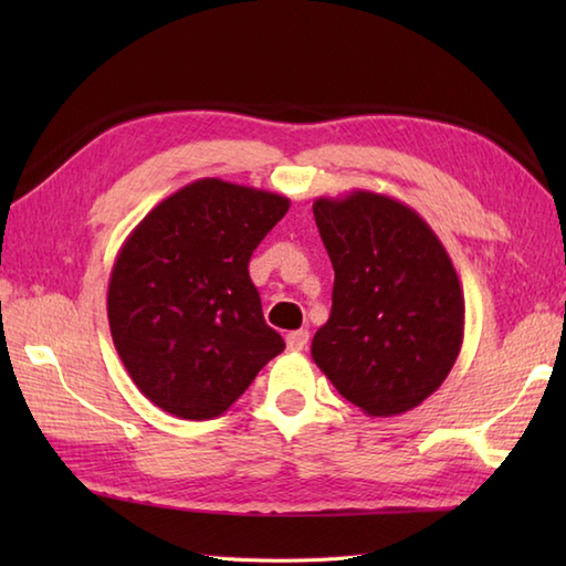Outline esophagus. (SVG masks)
Returning <instances> with one entry per match:
<instances>
[{"label":"esophagus","mask_w":566,"mask_h":566,"mask_svg":"<svg viewBox=\"0 0 566 566\" xmlns=\"http://www.w3.org/2000/svg\"><path fill=\"white\" fill-rule=\"evenodd\" d=\"M306 343H308V331H292L290 335H286V347L294 353L304 350Z\"/></svg>","instance_id":"34e87169"}]
</instances>
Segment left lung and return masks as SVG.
Segmentation results:
<instances>
[{"label": "left lung", "mask_w": 566, "mask_h": 566, "mask_svg": "<svg viewBox=\"0 0 566 566\" xmlns=\"http://www.w3.org/2000/svg\"><path fill=\"white\" fill-rule=\"evenodd\" d=\"M314 216L335 284L311 357L367 416L411 411L462 350L464 294L448 250L420 213L369 189L318 197Z\"/></svg>", "instance_id": "obj_1"}]
</instances>
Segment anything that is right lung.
I'll return each mask as SVG.
<instances>
[{"instance_id": "right-lung-1", "label": "right lung", "mask_w": 566, "mask_h": 566, "mask_svg": "<svg viewBox=\"0 0 566 566\" xmlns=\"http://www.w3.org/2000/svg\"><path fill=\"white\" fill-rule=\"evenodd\" d=\"M286 211L290 199L274 191L203 177L163 199L124 240L106 316L128 377L165 413H226L284 350L248 262Z\"/></svg>"}]
</instances>
